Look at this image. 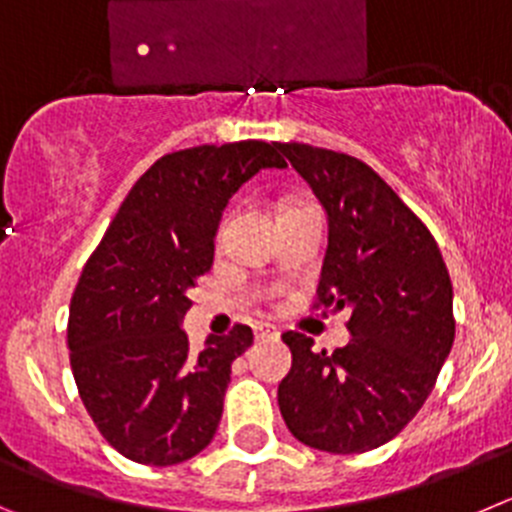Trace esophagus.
<instances>
[{
  "instance_id": "esophagus-1",
  "label": "esophagus",
  "mask_w": 512,
  "mask_h": 512,
  "mask_svg": "<svg viewBox=\"0 0 512 512\" xmlns=\"http://www.w3.org/2000/svg\"><path fill=\"white\" fill-rule=\"evenodd\" d=\"M255 336L257 339H278L280 331L273 324H262L260 321V324H255Z\"/></svg>"
}]
</instances>
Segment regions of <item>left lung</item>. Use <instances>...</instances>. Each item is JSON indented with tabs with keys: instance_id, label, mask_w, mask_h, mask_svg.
<instances>
[{
	"instance_id": "obj_1",
	"label": "left lung",
	"mask_w": 512,
	"mask_h": 512,
	"mask_svg": "<svg viewBox=\"0 0 512 512\" xmlns=\"http://www.w3.org/2000/svg\"><path fill=\"white\" fill-rule=\"evenodd\" d=\"M321 201L329 245L319 303L349 308L347 347L316 352L285 331L293 365L278 385L285 426L301 444L362 454L388 444L431 395L454 344V290L426 224L352 155L278 142Z\"/></svg>"
}]
</instances>
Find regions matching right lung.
I'll use <instances>...</instances> for the list:
<instances>
[{"mask_svg": "<svg viewBox=\"0 0 512 512\" xmlns=\"http://www.w3.org/2000/svg\"><path fill=\"white\" fill-rule=\"evenodd\" d=\"M278 142L199 145L163 155L132 186L78 278L68 313L76 388L101 436L137 464L170 467L214 439L232 362L252 344L237 324L188 347V290L214 262L222 211Z\"/></svg>", "mask_w": 512, "mask_h": 512, "instance_id": "1", "label": "right lung"}]
</instances>
